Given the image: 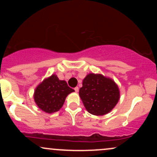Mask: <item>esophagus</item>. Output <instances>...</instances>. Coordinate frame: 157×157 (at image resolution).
I'll return each instance as SVG.
<instances>
[{"label":"esophagus","mask_w":157,"mask_h":157,"mask_svg":"<svg viewBox=\"0 0 157 157\" xmlns=\"http://www.w3.org/2000/svg\"><path fill=\"white\" fill-rule=\"evenodd\" d=\"M75 92H78L79 91V88L78 87H75Z\"/></svg>","instance_id":"1"}]
</instances>
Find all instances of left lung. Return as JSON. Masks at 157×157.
I'll use <instances>...</instances> for the list:
<instances>
[{"label":"left lung","instance_id":"obj_1","mask_svg":"<svg viewBox=\"0 0 157 157\" xmlns=\"http://www.w3.org/2000/svg\"><path fill=\"white\" fill-rule=\"evenodd\" d=\"M79 95L90 113L102 116L117 105L120 100V90L111 78L92 73L84 78Z\"/></svg>","mask_w":157,"mask_h":157}]
</instances>
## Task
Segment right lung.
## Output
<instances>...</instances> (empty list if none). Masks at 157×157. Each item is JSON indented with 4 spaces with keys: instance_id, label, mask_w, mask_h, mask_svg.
<instances>
[{
    "instance_id": "1",
    "label": "right lung",
    "mask_w": 157,
    "mask_h": 157,
    "mask_svg": "<svg viewBox=\"0 0 157 157\" xmlns=\"http://www.w3.org/2000/svg\"><path fill=\"white\" fill-rule=\"evenodd\" d=\"M73 91L75 90L68 87L66 81L60 80L57 75H52L37 86L34 99L39 109L52 113L62 108L66 97Z\"/></svg>"
}]
</instances>
